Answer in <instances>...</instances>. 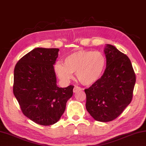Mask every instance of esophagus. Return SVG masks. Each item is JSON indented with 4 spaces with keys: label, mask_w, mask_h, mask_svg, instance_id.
Here are the masks:
<instances>
[{
    "label": "esophagus",
    "mask_w": 146,
    "mask_h": 146,
    "mask_svg": "<svg viewBox=\"0 0 146 146\" xmlns=\"http://www.w3.org/2000/svg\"><path fill=\"white\" fill-rule=\"evenodd\" d=\"M81 89H82L80 88V87H79L78 86H75V87H74L73 92H77L78 91H80V90H81Z\"/></svg>",
    "instance_id": "1"
}]
</instances>
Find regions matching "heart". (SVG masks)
I'll return each instance as SVG.
<instances>
[{"mask_svg":"<svg viewBox=\"0 0 146 146\" xmlns=\"http://www.w3.org/2000/svg\"><path fill=\"white\" fill-rule=\"evenodd\" d=\"M106 58L102 52L78 50L64 59V64L57 62L55 71L62 82H68L76 73V78L84 86H91L102 77L106 67Z\"/></svg>","mask_w":146,"mask_h":146,"instance_id":"b5f03b06","label":"heart"}]
</instances>
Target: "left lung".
I'll list each match as a JSON object with an SVG mask.
<instances>
[{"mask_svg":"<svg viewBox=\"0 0 146 146\" xmlns=\"http://www.w3.org/2000/svg\"><path fill=\"white\" fill-rule=\"evenodd\" d=\"M107 67L96 83L85 89L86 109L95 120H114L131 102L136 76L130 60L115 46L105 49Z\"/></svg>","mask_w":146,"mask_h":146,"instance_id":"left-lung-1","label":"left lung"}]
</instances>
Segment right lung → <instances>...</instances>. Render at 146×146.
<instances>
[{"mask_svg":"<svg viewBox=\"0 0 146 146\" xmlns=\"http://www.w3.org/2000/svg\"><path fill=\"white\" fill-rule=\"evenodd\" d=\"M58 48H37L18 60L14 70L13 93L26 117L40 125L59 120L73 86H57L54 64Z\"/></svg>","mask_w":146,"mask_h":146,"instance_id":"right-lung-1","label":"right lung"}]
</instances>
